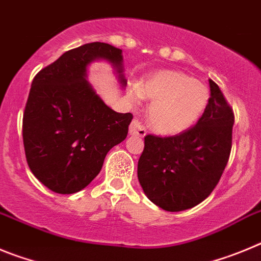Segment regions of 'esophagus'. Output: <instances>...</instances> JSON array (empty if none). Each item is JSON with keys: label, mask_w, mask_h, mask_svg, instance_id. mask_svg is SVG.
I'll return each mask as SVG.
<instances>
[{"label": "esophagus", "mask_w": 261, "mask_h": 261, "mask_svg": "<svg viewBox=\"0 0 261 261\" xmlns=\"http://www.w3.org/2000/svg\"><path fill=\"white\" fill-rule=\"evenodd\" d=\"M145 134H147V130L144 128V126H143L138 119H134L130 125V135L144 136Z\"/></svg>", "instance_id": "obj_1"}]
</instances>
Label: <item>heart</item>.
<instances>
[{
    "mask_svg": "<svg viewBox=\"0 0 261 261\" xmlns=\"http://www.w3.org/2000/svg\"><path fill=\"white\" fill-rule=\"evenodd\" d=\"M128 98L152 100L148 121L157 133L175 135L191 127L203 114L210 92L201 82L179 71H160L128 87Z\"/></svg>",
    "mask_w": 261,
    "mask_h": 261,
    "instance_id": "heart-1",
    "label": "heart"
}]
</instances>
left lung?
I'll list each match as a JSON object with an SVG mask.
<instances>
[{"mask_svg":"<svg viewBox=\"0 0 261 261\" xmlns=\"http://www.w3.org/2000/svg\"><path fill=\"white\" fill-rule=\"evenodd\" d=\"M211 97L196 125L171 136H144L138 179L147 198L169 212L189 210L217 186L231 151L234 112L210 79Z\"/></svg>","mask_w":261,"mask_h":261,"instance_id":"1","label":"left lung"}]
</instances>
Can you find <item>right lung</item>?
I'll return each mask as SVG.
<instances>
[{"mask_svg":"<svg viewBox=\"0 0 261 261\" xmlns=\"http://www.w3.org/2000/svg\"><path fill=\"white\" fill-rule=\"evenodd\" d=\"M96 58L113 63L125 86L122 50L88 43L65 51L32 81L23 113V144L35 177L57 194H74L100 173L108 152L126 139L133 114L110 109L86 81Z\"/></svg>","mask_w":261,"mask_h":261,"instance_id":"add662e5","label":"right lung"}]
</instances>
